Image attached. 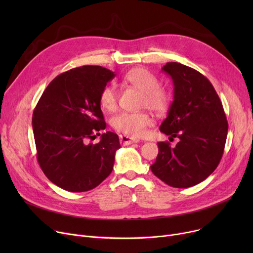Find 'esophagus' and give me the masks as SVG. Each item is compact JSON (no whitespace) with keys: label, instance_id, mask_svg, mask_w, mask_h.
<instances>
[{"label":"esophagus","instance_id":"esophagus-1","mask_svg":"<svg viewBox=\"0 0 253 253\" xmlns=\"http://www.w3.org/2000/svg\"><path fill=\"white\" fill-rule=\"evenodd\" d=\"M139 140L133 137H130L128 135H120V142L124 145H129L131 143H134V142H138Z\"/></svg>","mask_w":253,"mask_h":253}]
</instances>
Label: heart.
<instances>
[{"mask_svg": "<svg viewBox=\"0 0 253 253\" xmlns=\"http://www.w3.org/2000/svg\"><path fill=\"white\" fill-rule=\"evenodd\" d=\"M125 82L142 92L141 105L155 113H162L169 103V95L166 90L159 87L160 82L150 71L136 68L129 71L125 77ZM117 90L113 85L104 86L99 94L101 108L105 111H114L117 106ZM152 118L145 113L123 112L115 116L112 120L113 127L121 133L139 137L144 134L145 130L152 125Z\"/></svg>", "mask_w": 253, "mask_h": 253, "instance_id": "heart-1", "label": "heart"}]
</instances>
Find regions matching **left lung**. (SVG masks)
Instances as JSON below:
<instances>
[{"instance_id":"left-lung-1","label":"left lung","mask_w":253,"mask_h":253,"mask_svg":"<svg viewBox=\"0 0 253 253\" xmlns=\"http://www.w3.org/2000/svg\"><path fill=\"white\" fill-rule=\"evenodd\" d=\"M162 72L172 79L173 101L160 131L177 137L175 147L158 142L153 173L173 188H190L206 179L219 164L228 135L222 103L209 80L178 62Z\"/></svg>"}]
</instances>
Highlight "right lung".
Wrapping results in <instances>:
<instances>
[{
    "label": "right lung",
    "instance_id": "obj_1",
    "mask_svg": "<svg viewBox=\"0 0 253 253\" xmlns=\"http://www.w3.org/2000/svg\"><path fill=\"white\" fill-rule=\"evenodd\" d=\"M115 76L97 65L70 70L52 80L37 103L33 130L38 162L49 180L65 191H90L113 171L119 136L108 131L96 144L88 140L106 127L99 94Z\"/></svg>",
    "mask_w": 253,
    "mask_h": 253
}]
</instances>
